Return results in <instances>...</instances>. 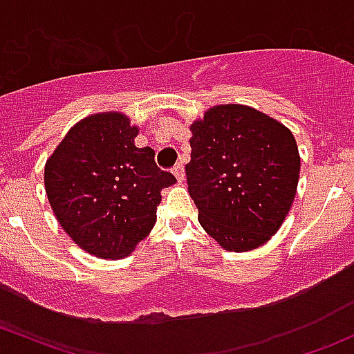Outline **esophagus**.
Returning a JSON list of instances; mask_svg holds the SVG:
<instances>
[{
  "mask_svg": "<svg viewBox=\"0 0 354 354\" xmlns=\"http://www.w3.org/2000/svg\"><path fill=\"white\" fill-rule=\"evenodd\" d=\"M173 174H174V176H176V180L181 183V181L185 180V166H183V164L178 162L176 166L173 167Z\"/></svg>",
  "mask_w": 354,
  "mask_h": 354,
  "instance_id": "obj_1",
  "label": "esophagus"
}]
</instances>
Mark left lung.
Masks as SVG:
<instances>
[{
    "label": "left lung",
    "mask_w": 354,
    "mask_h": 354,
    "mask_svg": "<svg viewBox=\"0 0 354 354\" xmlns=\"http://www.w3.org/2000/svg\"><path fill=\"white\" fill-rule=\"evenodd\" d=\"M188 194L221 248L250 252L279 231L299 180L291 130L245 104L212 106L190 124Z\"/></svg>",
    "instance_id": "8db88e82"
}]
</instances>
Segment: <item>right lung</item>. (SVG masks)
<instances>
[{"label": "right lung", "instance_id": "obj_1", "mask_svg": "<svg viewBox=\"0 0 354 354\" xmlns=\"http://www.w3.org/2000/svg\"><path fill=\"white\" fill-rule=\"evenodd\" d=\"M137 124L120 111L84 118L46 160L44 187L59 226L99 259H123L156 224L162 188L176 183L138 149Z\"/></svg>", "mask_w": 354, "mask_h": 354}]
</instances>
